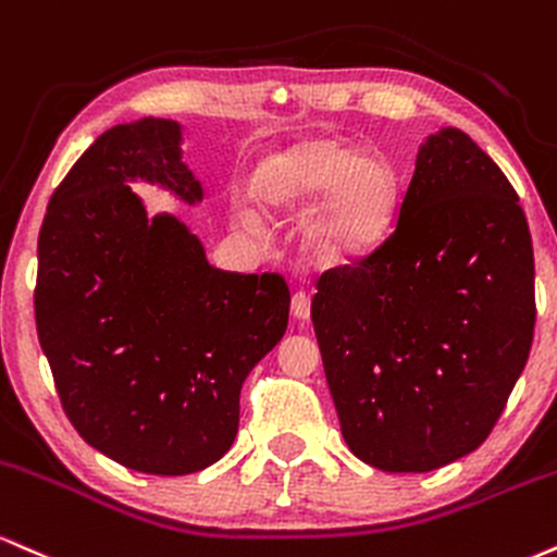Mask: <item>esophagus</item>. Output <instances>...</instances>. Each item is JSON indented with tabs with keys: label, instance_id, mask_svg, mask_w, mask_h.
<instances>
[{
	"label": "esophagus",
	"instance_id": "obj_1",
	"mask_svg": "<svg viewBox=\"0 0 557 557\" xmlns=\"http://www.w3.org/2000/svg\"><path fill=\"white\" fill-rule=\"evenodd\" d=\"M292 315L299 320L310 318V294L307 292H294L292 294Z\"/></svg>",
	"mask_w": 557,
	"mask_h": 557
}]
</instances>
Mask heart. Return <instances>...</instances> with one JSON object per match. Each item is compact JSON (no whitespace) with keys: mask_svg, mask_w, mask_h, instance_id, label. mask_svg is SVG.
<instances>
[{"mask_svg":"<svg viewBox=\"0 0 557 557\" xmlns=\"http://www.w3.org/2000/svg\"><path fill=\"white\" fill-rule=\"evenodd\" d=\"M252 195L265 211L310 219V239L325 258H351L383 237L396 208V172L383 156L342 140H302L263 161Z\"/></svg>","mask_w":557,"mask_h":557,"instance_id":"1","label":"heart"}]
</instances>
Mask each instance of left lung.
<instances>
[{
  "label": "left lung",
  "instance_id": "1",
  "mask_svg": "<svg viewBox=\"0 0 557 557\" xmlns=\"http://www.w3.org/2000/svg\"><path fill=\"white\" fill-rule=\"evenodd\" d=\"M391 232L315 281L312 323L346 446L381 472H433L500 420L534 338L519 195L461 129L430 137Z\"/></svg>",
  "mask_w": 557,
  "mask_h": 557
}]
</instances>
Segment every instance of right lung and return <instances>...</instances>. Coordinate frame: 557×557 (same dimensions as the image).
I'll return each mask as SVG.
<instances>
[{
  "mask_svg": "<svg viewBox=\"0 0 557 557\" xmlns=\"http://www.w3.org/2000/svg\"><path fill=\"white\" fill-rule=\"evenodd\" d=\"M198 200L180 124H116L59 182L38 234L36 331L72 428L135 472L176 476L232 448L242 383L281 342L278 273L208 265L176 219L148 221L124 182Z\"/></svg>",
  "mask_w": 557,
  "mask_h": 557,
  "instance_id": "1",
  "label": "right lung"
}]
</instances>
